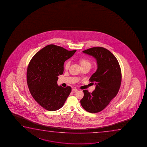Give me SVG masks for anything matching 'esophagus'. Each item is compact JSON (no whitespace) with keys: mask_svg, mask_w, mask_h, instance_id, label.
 Here are the masks:
<instances>
[{"mask_svg":"<svg viewBox=\"0 0 147 147\" xmlns=\"http://www.w3.org/2000/svg\"><path fill=\"white\" fill-rule=\"evenodd\" d=\"M72 91L73 92H77V91H78V90H77V89L73 88L72 89Z\"/></svg>","mask_w":147,"mask_h":147,"instance_id":"esophagus-1","label":"esophagus"}]
</instances>
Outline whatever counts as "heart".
I'll return each instance as SVG.
<instances>
[{
    "instance_id": "1",
    "label": "heart",
    "mask_w": 147,
    "mask_h": 147,
    "mask_svg": "<svg viewBox=\"0 0 147 147\" xmlns=\"http://www.w3.org/2000/svg\"><path fill=\"white\" fill-rule=\"evenodd\" d=\"M78 62L81 67H88L90 68L92 65V62L89 59L86 58H84V57H81L80 58H79ZM70 61H66L64 63V68L65 69H68L70 66Z\"/></svg>"
}]
</instances>
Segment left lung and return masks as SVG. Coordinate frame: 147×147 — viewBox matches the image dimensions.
I'll list each match as a JSON object with an SVG mask.
<instances>
[{
	"instance_id": "obj_1",
	"label": "left lung",
	"mask_w": 147,
	"mask_h": 147,
	"mask_svg": "<svg viewBox=\"0 0 147 147\" xmlns=\"http://www.w3.org/2000/svg\"><path fill=\"white\" fill-rule=\"evenodd\" d=\"M83 52L96 59L97 69L89 79L90 82L96 85L95 89L92 93L83 90L81 105L88 112L99 113L109 105L119 92L121 82V67L116 57L107 49L93 47Z\"/></svg>"
}]
</instances>
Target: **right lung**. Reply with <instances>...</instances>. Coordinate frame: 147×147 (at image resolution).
Wrapping results in <instances>:
<instances>
[{
	"mask_svg": "<svg viewBox=\"0 0 147 147\" xmlns=\"http://www.w3.org/2000/svg\"><path fill=\"white\" fill-rule=\"evenodd\" d=\"M76 51L49 45L36 53L28 64L26 79L29 90L34 100L47 111L61 109L71 92L70 86H59L57 81L64 71L65 61Z\"/></svg>",
	"mask_w": 147,
	"mask_h": 147,
	"instance_id": "add662e5",
	"label": "right lung"
}]
</instances>
